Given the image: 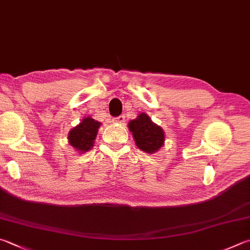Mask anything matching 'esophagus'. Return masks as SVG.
Returning <instances> with one entry per match:
<instances>
[{"label":"esophagus","instance_id":"esophagus-1","mask_svg":"<svg viewBox=\"0 0 250 250\" xmlns=\"http://www.w3.org/2000/svg\"><path fill=\"white\" fill-rule=\"evenodd\" d=\"M112 121L115 122V124H122V122H125V116H118L116 118H113Z\"/></svg>","mask_w":250,"mask_h":250}]
</instances>
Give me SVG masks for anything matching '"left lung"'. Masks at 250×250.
Listing matches in <instances>:
<instances>
[{"label": "left lung", "instance_id": "left-lung-1", "mask_svg": "<svg viewBox=\"0 0 250 250\" xmlns=\"http://www.w3.org/2000/svg\"><path fill=\"white\" fill-rule=\"evenodd\" d=\"M129 129L132 132L139 148L146 153H154L163 146L165 135L161 126L153 124L145 113H140L137 119L129 122Z\"/></svg>", "mask_w": 250, "mask_h": 250}]
</instances>
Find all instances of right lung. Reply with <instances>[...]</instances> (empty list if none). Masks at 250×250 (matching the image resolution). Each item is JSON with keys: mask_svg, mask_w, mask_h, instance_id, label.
I'll list each match as a JSON object with an SVG mask.
<instances>
[{"mask_svg": "<svg viewBox=\"0 0 250 250\" xmlns=\"http://www.w3.org/2000/svg\"><path fill=\"white\" fill-rule=\"evenodd\" d=\"M101 124L92 118H84L81 124L71 130L69 133V143L80 152H86L93 146Z\"/></svg>", "mask_w": 250, "mask_h": 250, "instance_id": "right-lung-1", "label": "right lung"}]
</instances>
